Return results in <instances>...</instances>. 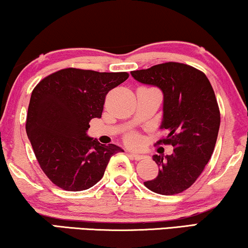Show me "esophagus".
<instances>
[{
	"mask_svg": "<svg viewBox=\"0 0 248 248\" xmlns=\"http://www.w3.org/2000/svg\"><path fill=\"white\" fill-rule=\"evenodd\" d=\"M129 154H130V156L134 159H136V160H140V159H144V158H146V155H142V154H137V153H132V152H130L129 153Z\"/></svg>",
	"mask_w": 248,
	"mask_h": 248,
	"instance_id": "esophagus-1",
	"label": "esophagus"
}]
</instances>
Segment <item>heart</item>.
Here are the masks:
<instances>
[{"instance_id":"heart-1","label":"heart","mask_w":248,"mask_h":248,"mask_svg":"<svg viewBox=\"0 0 248 248\" xmlns=\"http://www.w3.org/2000/svg\"><path fill=\"white\" fill-rule=\"evenodd\" d=\"M127 140L129 144H136V142H137V137H136V136H129Z\"/></svg>"}]
</instances>
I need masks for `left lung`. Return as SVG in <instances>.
Returning <instances> with one entry per match:
<instances>
[{
	"instance_id": "obj_1",
	"label": "left lung",
	"mask_w": 248,
	"mask_h": 248,
	"mask_svg": "<svg viewBox=\"0 0 248 248\" xmlns=\"http://www.w3.org/2000/svg\"><path fill=\"white\" fill-rule=\"evenodd\" d=\"M136 81L163 92L160 129L172 145L170 155H154L158 175L145 182L153 192L172 195L189 189L210 159L217 141L220 112L214 89L203 73L181 62H165L131 72Z\"/></svg>"
}]
</instances>
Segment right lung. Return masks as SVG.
Wrapping results in <instances>:
<instances>
[{"label":"right lung","mask_w":248,"mask_h":248,"mask_svg":"<svg viewBox=\"0 0 248 248\" xmlns=\"http://www.w3.org/2000/svg\"><path fill=\"white\" fill-rule=\"evenodd\" d=\"M128 73L65 68L45 78L31 93L26 130L38 163L51 182L83 191L102 179L111 156L124 149L102 145L88 135L101 118L108 92Z\"/></svg>","instance_id":"1"}]
</instances>
